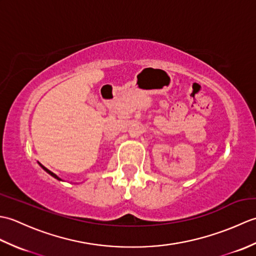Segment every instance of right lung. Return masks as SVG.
Returning <instances> with one entry per match:
<instances>
[{
  "mask_svg": "<svg viewBox=\"0 0 256 256\" xmlns=\"http://www.w3.org/2000/svg\"><path fill=\"white\" fill-rule=\"evenodd\" d=\"M38 164H40V167L42 168V170H44L45 172H48V174H50V175H52V176L54 178H56V179H58V180H62V179H60V178H59V177H58V176L56 175V174H54V172H50V170H47V168H46L45 166H42V165L40 164V162H38Z\"/></svg>",
  "mask_w": 256,
  "mask_h": 256,
  "instance_id": "add662e5",
  "label": "right lung"
}]
</instances>
